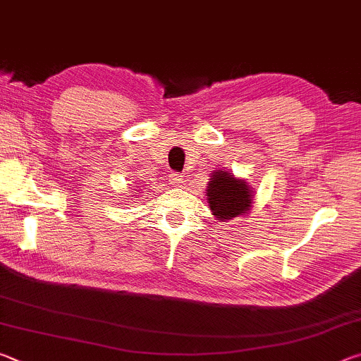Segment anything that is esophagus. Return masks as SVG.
Returning a JSON list of instances; mask_svg holds the SVG:
<instances>
[{
  "instance_id": "1",
  "label": "esophagus",
  "mask_w": 361,
  "mask_h": 361,
  "mask_svg": "<svg viewBox=\"0 0 361 361\" xmlns=\"http://www.w3.org/2000/svg\"><path fill=\"white\" fill-rule=\"evenodd\" d=\"M169 181H170V185L178 186L180 183H183V173H180V172L170 173V175H169Z\"/></svg>"
}]
</instances>
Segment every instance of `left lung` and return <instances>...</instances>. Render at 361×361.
I'll use <instances>...</instances> for the list:
<instances>
[{
    "label": "left lung",
    "mask_w": 361,
    "mask_h": 361,
    "mask_svg": "<svg viewBox=\"0 0 361 361\" xmlns=\"http://www.w3.org/2000/svg\"><path fill=\"white\" fill-rule=\"evenodd\" d=\"M210 180L207 188V200L218 219H232L250 209L253 199L247 181L237 180L234 175L224 170H219Z\"/></svg>",
    "instance_id": "left-lung-1"
}]
</instances>
